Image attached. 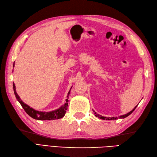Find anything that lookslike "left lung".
Instances as JSON below:
<instances>
[{
    "instance_id": "left-lung-1",
    "label": "left lung",
    "mask_w": 157,
    "mask_h": 157,
    "mask_svg": "<svg viewBox=\"0 0 157 157\" xmlns=\"http://www.w3.org/2000/svg\"><path fill=\"white\" fill-rule=\"evenodd\" d=\"M137 107V105H136L133 109H132V111H131L130 112H128V113H127V114H124V115H121V116H119V117H103V116H101V115H99V114H98V113H96L94 111V114H95V117H98V118H99V119H106V120H115V119H124V118H125V117H128V115H131L132 112L134 111V110L136 109V107Z\"/></svg>"
}]
</instances>
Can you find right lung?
<instances>
[{
    "label": "right lung",
    "instance_id": "add662e5",
    "mask_svg": "<svg viewBox=\"0 0 157 157\" xmlns=\"http://www.w3.org/2000/svg\"><path fill=\"white\" fill-rule=\"evenodd\" d=\"M14 67V62L13 64V67ZM70 89V90H71ZM13 90H14V93L16 96V98L17 99L18 102L21 103V105L23 107V109H25L26 113L30 116L31 117H33L34 119L37 120H55V119H58L60 118H62L64 115L66 114V112L67 109V106H68V96L70 95V92H68L67 95V99L66 100V103L64 105H63L62 107H60L59 109H56L54 111H50V112H43V111H38L35 110L33 108L30 107L26 104L24 103L21 99L20 98L18 95L17 94V91H16V87L14 83H13Z\"/></svg>",
    "mask_w": 157,
    "mask_h": 157
}]
</instances>
